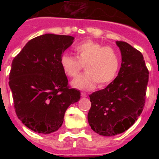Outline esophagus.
Masks as SVG:
<instances>
[{
    "label": "esophagus",
    "mask_w": 159,
    "mask_h": 159,
    "mask_svg": "<svg viewBox=\"0 0 159 159\" xmlns=\"http://www.w3.org/2000/svg\"><path fill=\"white\" fill-rule=\"evenodd\" d=\"M81 96H82V97H86L87 95L85 92H81Z\"/></svg>",
    "instance_id": "1"
}]
</instances>
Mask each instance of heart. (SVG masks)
<instances>
[{
	"mask_svg": "<svg viewBox=\"0 0 159 159\" xmlns=\"http://www.w3.org/2000/svg\"><path fill=\"white\" fill-rule=\"evenodd\" d=\"M77 57L64 53L60 57V64L65 74L77 77L86 67L87 72L75 78L72 85L78 89L91 90L110 84L117 76L120 57L118 50L111 45H103L93 40H85L74 47Z\"/></svg>",
	"mask_w": 159,
	"mask_h": 159,
	"instance_id": "b5f03b06",
	"label": "heart"
}]
</instances>
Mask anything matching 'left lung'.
I'll return each mask as SVG.
<instances>
[{
	"label": "left lung",
	"instance_id": "left-lung-1",
	"mask_svg": "<svg viewBox=\"0 0 159 159\" xmlns=\"http://www.w3.org/2000/svg\"><path fill=\"white\" fill-rule=\"evenodd\" d=\"M122 56L118 76L104 88L89 96L92 106L87 119L101 135L113 136L127 130L145 104L148 70L143 54L124 41H116Z\"/></svg>",
	"mask_w": 159,
	"mask_h": 159
}]
</instances>
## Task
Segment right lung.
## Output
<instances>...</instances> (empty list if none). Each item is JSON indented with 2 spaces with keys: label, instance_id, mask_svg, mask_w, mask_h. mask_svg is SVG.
<instances>
[{
  "label": "right lung",
  "instance_id": "right-lung-1",
  "mask_svg": "<svg viewBox=\"0 0 159 159\" xmlns=\"http://www.w3.org/2000/svg\"><path fill=\"white\" fill-rule=\"evenodd\" d=\"M69 35L32 39L14 57L9 76L16 116L31 130L50 134L62 126L67 107L81 92L71 88L60 57L72 44Z\"/></svg>",
  "mask_w": 159,
  "mask_h": 159
}]
</instances>
